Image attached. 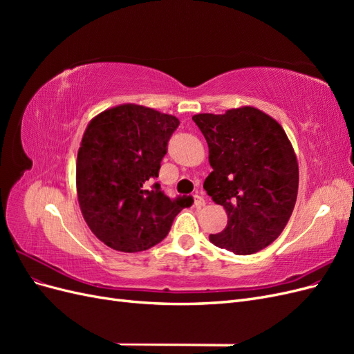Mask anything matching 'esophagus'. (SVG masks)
Returning a JSON list of instances; mask_svg holds the SVG:
<instances>
[{
  "label": "esophagus",
  "instance_id": "obj_1",
  "mask_svg": "<svg viewBox=\"0 0 354 354\" xmlns=\"http://www.w3.org/2000/svg\"><path fill=\"white\" fill-rule=\"evenodd\" d=\"M194 203H195L196 208H201V207L205 205V199H203L201 195L195 194V195H194Z\"/></svg>",
  "mask_w": 354,
  "mask_h": 354
}]
</instances>
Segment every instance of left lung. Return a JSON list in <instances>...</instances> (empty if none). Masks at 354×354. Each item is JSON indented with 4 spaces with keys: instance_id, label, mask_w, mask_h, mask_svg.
I'll return each instance as SVG.
<instances>
[{
    "instance_id": "8db88e82",
    "label": "left lung",
    "mask_w": 354,
    "mask_h": 354,
    "mask_svg": "<svg viewBox=\"0 0 354 354\" xmlns=\"http://www.w3.org/2000/svg\"><path fill=\"white\" fill-rule=\"evenodd\" d=\"M212 171L203 189L227 212L209 241L236 255L269 246L285 229L298 194V162L283 128L252 106L223 115L198 113Z\"/></svg>"
}]
</instances>
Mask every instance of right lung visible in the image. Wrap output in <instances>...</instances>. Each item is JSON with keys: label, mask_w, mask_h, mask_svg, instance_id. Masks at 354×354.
Instances as JSON below:
<instances>
[{"label": "right lung", "mask_w": 354, "mask_h": 354, "mask_svg": "<svg viewBox=\"0 0 354 354\" xmlns=\"http://www.w3.org/2000/svg\"><path fill=\"white\" fill-rule=\"evenodd\" d=\"M180 121L125 103L94 116L77 158V194L90 230L115 251L140 252L162 241L192 198L169 199L158 183L160 160Z\"/></svg>", "instance_id": "add662e5"}]
</instances>
